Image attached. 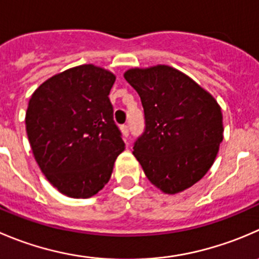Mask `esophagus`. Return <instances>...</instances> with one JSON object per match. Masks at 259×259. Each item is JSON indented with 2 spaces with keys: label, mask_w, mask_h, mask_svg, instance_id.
<instances>
[{
  "label": "esophagus",
  "mask_w": 259,
  "mask_h": 259,
  "mask_svg": "<svg viewBox=\"0 0 259 259\" xmlns=\"http://www.w3.org/2000/svg\"><path fill=\"white\" fill-rule=\"evenodd\" d=\"M120 130H121L122 137L124 138L129 137V126H127V125H121V126H120Z\"/></svg>",
  "instance_id": "34e87169"
}]
</instances>
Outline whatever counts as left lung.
<instances>
[{"mask_svg": "<svg viewBox=\"0 0 259 259\" xmlns=\"http://www.w3.org/2000/svg\"><path fill=\"white\" fill-rule=\"evenodd\" d=\"M124 77L144 109L145 129L133 154L160 191H185L206 175L219 152L224 133L219 104L172 67L132 68Z\"/></svg>", "mask_w": 259, "mask_h": 259, "instance_id": "1", "label": "left lung"}]
</instances>
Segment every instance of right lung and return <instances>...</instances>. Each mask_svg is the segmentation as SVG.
I'll return each mask as SVG.
<instances>
[{"label": "right lung", "instance_id": "obj_1", "mask_svg": "<svg viewBox=\"0 0 259 259\" xmlns=\"http://www.w3.org/2000/svg\"><path fill=\"white\" fill-rule=\"evenodd\" d=\"M115 79L110 71L83 64L50 77L30 97L25 124L32 154L66 196L96 195L124 150L109 99Z\"/></svg>", "mask_w": 259, "mask_h": 259}]
</instances>
